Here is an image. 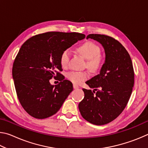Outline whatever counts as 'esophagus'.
Instances as JSON below:
<instances>
[{"label": "esophagus", "mask_w": 148, "mask_h": 148, "mask_svg": "<svg viewBox=\"0 0 148 148\" xmlns=\"http://www.w3.org/2000/svg\"><path fill=\"white\" fill-rule=\"evenodd\" d=\"M73 87H74V89H77L79 87V86H77V85H76V84H74L73 85Z\"/></svg>", "instance_id": "1"}]
</instances>
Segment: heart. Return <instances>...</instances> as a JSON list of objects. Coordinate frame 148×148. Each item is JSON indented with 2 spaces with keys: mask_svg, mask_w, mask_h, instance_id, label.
<instances>
[{
  "mask_svg": "<svg viewBox=\"0 0 148 148\" xmlns=\"http://www.w3.org/2000/svg\"><path fill=\"white\" fill-rule=\"evenodd\" d=\"M77 51L87 60V67L92 72H96L101 69L103 58L100 54L101 48L92 42H86L77 47ZM70 59V52L68 49L64 50L60 57V62L62 67L68 65ZM68 79L72 83L79 84L88 77V74L86 72H71L66 75Z\"/></svg>",
  "mask_w": 148,
  "mask_h": 148,
  "instance_id": "heart-1",
  "label": "heart"
}]
</instances>
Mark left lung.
I'll return each instance as SVG.
<instances>
[{"instance_id":"obj_1","label":"left lung","mask_w":148,"mask_h":148,"mask_svg":"<svg viewBox=\"0 0 148 148\" xmlns=\"http://www.w3.org/2000/svg\"><path fill=\"white\" fill-rule=\"evenodd\" d=\"M86 38L102 45L105 61L99 74L86 82L94 89H83L85 96L78 108L86 121L102 125L118 117L128 103L134 86L133 66L129 53L116 40L97 34L87 35Z\"/></svg>"}]
</instances>
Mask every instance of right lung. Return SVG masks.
<instances>
[{
    "label": "right lung",
    "mask_w": 148,
    "mask_h": 148,
    "mask_svg": "<svg viewBox=\"0 0 148 148\" xmlns=\"http://www.w3.org/2000/svg\"><path fill=\"white\" fill-rule=\"evenodd\" d=\"M78 32H48L36 35L22 45L14 62L12 76L24 110L36 119L56 114L73 90L71 82L61 79L56 86L49 79L59 77L62 52L85 38Z\"/></svg>",
    "instance_id": "right-lung-1"
}]
</instances>
